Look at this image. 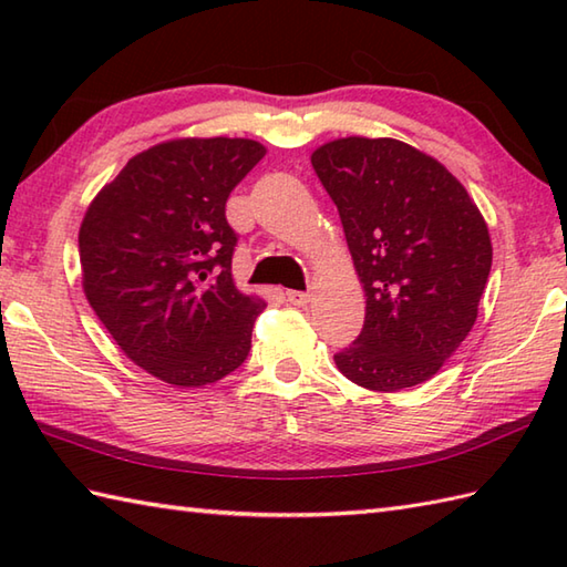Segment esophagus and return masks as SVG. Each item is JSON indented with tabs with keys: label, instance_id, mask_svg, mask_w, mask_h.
Masks as SVG:
<instances>
[{
	"label": "esophagus",
	"instance_id": "1",
	"mask_svg": "<svg viewBox=\"0 0 567 567\" xmlns=\"http://www.w3.org/2000/svg\"><path fill=\"white\" fill-rule=\"evenodd\" d=\"M287 302L295 307H305L309 302V292H299V290H290L287 292Z\"/></svg>",
	"mask_w": 567,
	"mask_h": 567
}]
</instances>
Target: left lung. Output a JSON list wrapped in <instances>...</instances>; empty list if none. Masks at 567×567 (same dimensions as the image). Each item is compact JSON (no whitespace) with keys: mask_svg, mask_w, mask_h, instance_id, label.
Masks as SVG:
<instances>
[{"mask_svg":"<svg viewBox=\"0 0 567 567\" xmlns=\"http://www.w3.org/2000/svg\"><path fill=\"white\" fill-rule=\"evenodd\" d=\"M311 165L365 290L363 331L336 368L375 392L426 382L477 319L492 268L483 214L439 161L394 138L323 143Z\"/></svg>","mask_w":567,"mask_h":567,"instance_id":"1","label":"left lung"}]
</instances>
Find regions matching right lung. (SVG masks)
<instances>
[{"label":"right lung","instance_id":"1","mask_svg":"<svg viewBox=\"0 0 567 567\" xmlns=\"http://www.w3.org/2000/svg\"><path fill=\"white\" fill-rule=\"evenodd\" d=\"M262 155L250 138L158 143L84 214V295L118 348L167 384L202 388L248 358L265 302L234 285L226 199Z\"/></svg>","mask_w":567,"mask_h":567}]
</instances>
